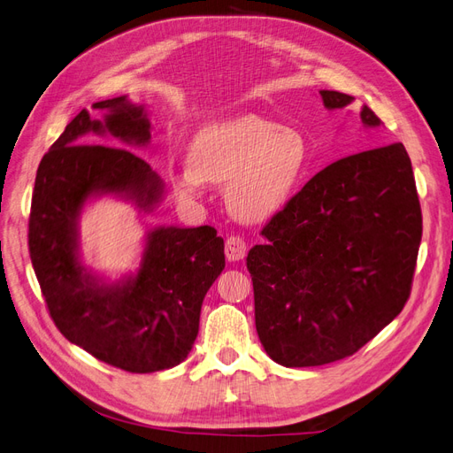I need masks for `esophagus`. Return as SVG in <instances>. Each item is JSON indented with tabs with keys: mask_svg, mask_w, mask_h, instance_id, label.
<instances>
[{
	"mask_svg": "<svg viewBox=\"0 0 453 453\" xmlns=\"http://www.w3.org/2000/svg\"><path fill=\"white\" fill-rule=\"evenodd\" d=\"M225 255L230 263H238L245 255H248V243H245L240 236H230L225 243Z\"/></svg>",
	"mask_w": 453,
	"mask_h": 453,
	"instance_id": "obj_1",
	"label": "esophagus"
}]
</instances>
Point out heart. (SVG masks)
<instances>
[{"mask_svg": "<svg viewBox=\"0 0 453 453\" xmlns=\"http://www.w3.org/2000/svg\"><path fill=\"white\" fill-rule=\"evenodd\" d=\"M308 168L310 145L303 132L243 113L202 125L187 160L172 162L168 175L187 198H196L205 181L225 183L232 215L243 223H266L296 195Z\"/></svg>", "mask_w": 453, "mask_h": 453, "instance_id": "obj_1", "label": "heart"}]
</instances>
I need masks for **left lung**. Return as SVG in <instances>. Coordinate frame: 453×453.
Masks as SVG:
<instances>
[{
	"label": "left lung",
	"mask_w": 453,
	"mask_h": 453,
	"mask_svg": "<svg viewBox=\"0 0 453 453\" xmlns=\"http://www.w3.org/2000/svg\"><path fill=\"white\" fill-rule=\"evenodd\" d=\"M326 109L355 98L319 90ZM366 128L381 120L361 107ZM250 250L260 344L287 368L349 357L399 315L421 242L412 162L403 143L333 162L295 195Z\"/></svg>",
	"instance_id": "left-lung-1"
}]
</instances>
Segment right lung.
<instances>
[{
    "mask_svg": "<svg viewBox=\"0 0 453 453\" xmlns=\"http://www.w3.org/2000/svg\"><path fill=\"white\" fill-rule=\"evenodd\" d=\"M92 107L104 119L83 109L41 158L28 232L32 265L50 318L72 344L127 372H158L193 349L203 296L225 268V242L208 225L155 226L135 272L107 281L83 265L79 221L90 200L117 196L150 213L164 198V181L125 149L150 140L145 107L127 96ZM92 134L123 147L94 146Z\"/></svg>",
    "mask_w": 453,
    "mask_h": 453,
    "instance_id": "right-lung-1",
    "label": "right lung"
}]
</instances>
